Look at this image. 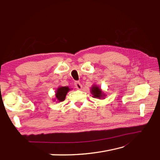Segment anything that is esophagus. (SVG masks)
I'll use <instances>...</instances> for the list:
<instances>
[{"label": "esophagus", "mask_w": 160, "mask_h": 160, "mask_svg": "<svg viewBox=\"0 0 160 160\" xmlns=\"http://www.w3.org/2000/svg\"><path fill=\"white\" fill-rule=\"evenodd\" d=\"M75 86H76V88L78 89H82V84L79 82V81H76L75 82Z\"/></svg>", "instance_id": "34e87169"}]
</instances>
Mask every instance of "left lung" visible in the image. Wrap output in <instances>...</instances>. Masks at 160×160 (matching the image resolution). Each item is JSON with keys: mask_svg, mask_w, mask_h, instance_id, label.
Instances as JSON below:
<instances>
[{"mask_svg": "<svg viewBox=\"0 0 160 160\" xmlns=\"http://www.w3.org/2000/svg\"><path fill=\"white\" fill-rule=\"evenodd\" d=\"M91 93L93 95V98H104L105 94L102 92V90L99 88L98 86L96 85H93L92 88H91Z\"/></svg>", "mask_w": 160, "mask_h": 160, "instance_id": "left-lung-1", "label": "left lung"}]
</instances>
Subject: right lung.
<instances>
[{"label":"right lung","mask_w":160,"mask_h":160,"mask_svg":"<svg viewBox=\"0 0 160 160\" xmlns=\"http://www.w3.org/2000/svg\"><path fill=\"white\" fill-rule=\"evenodd\" d=\"M71 89L68 88V87H59L58 88L55 93V97L57 98L58 102L64 101L67 96L68 91Z\"/></svg>","instance_id":"1"}]
</instances>
